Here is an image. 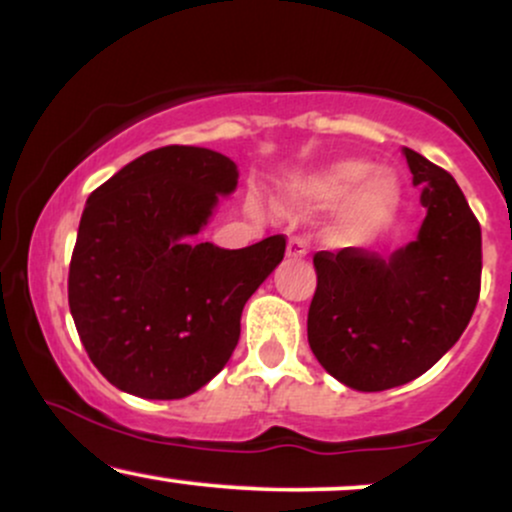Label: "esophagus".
Segmentation results:
<instances>
[{
    "instance_id": "obj_1",
    "label": "esophagus",
    "mask_w": 512,
    "mask_h": 512,
    "mask_svg": "<svg viewBox=\"0 0 512 512\" xmlns=\"http://www.w3.org/2000/svg\"><path fill=\"white\" fill-rule=\"evenodd\" d=\"M286 255H289L291 260H301V257L308 255V243H305V238L291 236L289 245H286Z\"/></svg>"
}]
</instances>
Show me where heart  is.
Returning a JSON list of instances; mask_svg holds the SVG:
<instances>
[{"label": "heart", "mask_w": 512, "mask_h": 512, "mask_svg": "<svg viewBox=\"0 0 512 512\" xmlns=\"http://www.w3.org/2000/svg\"><path fill=\"white\" fill-rule=\"evenodd\" d=\"M354 189L352 193L350 190ZM337 219L339 238H366L390 219L397 207L399 187L390 173H373L368 161L344 158L293 182L289 190L296 207H330L348 192Z\"/></svg>", "instance_id": "obj_1"}]
</instances>
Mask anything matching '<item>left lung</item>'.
<instances>
[{"instance_id": "8db88e82", "label": "left lung", "mask_w": 512, "mask_h": 512, "mask_svg": "<svg viewBox=\"0 0 512 512\" xmlns=\"http://www.w3.org/2000/svg\"><path fill=\"white\" fill-rule=\"evenodd\" d=\"M426 219L419 236L380 257L363 248L315 252L308 342L339 383L380 392L419 378L460 339L481 289V228L460 185L404 149Z\"/></svg>"}]
</instances>
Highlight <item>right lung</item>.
<instances>
[{"label": "right lung", "mask_w": 512, "mask_h": 512, "mask_svg": "<svg viewBox=\"0 0 512 512\" xmlns=\"http://www.w3.org/2000/svg\"><path fill=\"white\" fill-rule=\"evenodd\" d=\"M238 168L199 146H163L88 197L69 264V310L93 366L117 390L182 399L226 366L240 315L284 260L286 238L199 243Z\"/></svg>", "instance_id": "1"}]
</instances>
